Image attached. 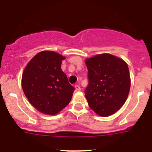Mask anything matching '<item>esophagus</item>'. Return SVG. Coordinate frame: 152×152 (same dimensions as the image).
<instances>
[{"instance_id":"1","label":"esophagus","mask_w":152,"mask_h":152,"mask_svg":"<svg viewBox=\"0 0 152 152\" xmlns=\"http://www.w3.org/2000/svg\"><path fill=\"white\" fill-rule=\"evenodd\" d=\"M75 90H76V91H80V88L79 87L78 85H75Z\"/></svg>"}]
</instances>
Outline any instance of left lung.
Segmentation results:
<instances>
[{"mask_svg":"<svg viewBox=\"0 0 152 152\" xmlns=\"http://www.w3.org/2000/svg\"><path fill=\"white\" fill-rule=\"evenodd\" d=\"M89 84L85 90L88 105L99 116L117 112L128 97L131 85L128 64L109 53L85 60Z\"/></svg>","mask_w":152,"mask_h":152,"instance_id":"left-lung-1","label":"left lung"}]
</instances>
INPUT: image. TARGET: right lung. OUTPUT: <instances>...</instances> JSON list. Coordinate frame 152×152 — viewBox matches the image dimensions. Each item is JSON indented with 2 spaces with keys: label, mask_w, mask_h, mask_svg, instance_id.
<instances>
[{
  "label": "right lung",
  "mask_w": 152,
  "mask_h": 152,
  "mask_svg": "<svg viewBox=\"0 0 152 152\" xmlns=\"http://www.w3.org/2000/svg\"><path fill=\"white\" fill-rule=\"evenodd\" d=\"M64 58L53 51H42L29 61L23 72L24 94L36 110L46 115L62 110L75 91L61 68Z\"/></svg>",
  "instance_id": "add662e5"
}]
</instances>
